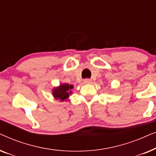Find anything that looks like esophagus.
<instances>
[{
  "mask_svg": "<svg viewBox=\"0 0 156 156\" xmlns=\"http://www.w3.org/2000/svg\"><path fill=\"white\" fill-rule=\"evenodd\" d=\"M84 82L85 84H91L92 83V80H90V79H85L84 80Z\"/></svg>",
  "mask_w": 156,
  "mask_h": 156,
  "instance_id": "esophagus-1",
  "label": "esophagus"
}]
</instances>
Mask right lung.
<instances>
[{
    "instance_id": "add662e5",
    "label": "right lung",
    "mask_w": 156,
    "mask_h": 156,
    "mask_svg": "<svg viewBox=\"0 0 156 156\" xmlns=\"http://www.w3.org/2000/svg\"><path fill=\"white\" fill-rule=\"evenodd\" d=\"M73 89L72 85L68 84H61L59 87L54 89L53 90V96L55 99H59L60 101H65L69 97V94L71 93V89Z\"/></svg>"
}]
</instances>
